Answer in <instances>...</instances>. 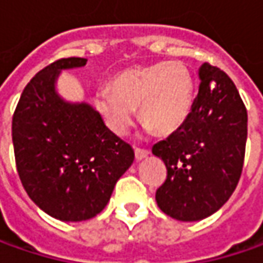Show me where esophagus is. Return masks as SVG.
I'll return each mask as SVG.
<instances>
[{"instance_id": "esophagus-1", "label": "esophagus", "mask_w": 263, "mask_h": 263, "mask_svg": "<svg viewBox=\"0 0 263 263\" xmlns=\"http://www.w3.org/2000/svg\"><path fill=\"white\" fill-rule=\"evenodd\" d=\"M149 155V151L147 149H135V157H136V161H142Z\"/></svg>"}]
</instances>
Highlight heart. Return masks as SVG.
<instances>
[{"label":"heart","instance_id":"b5f03b06","mask_svg":"<svg viewBox=\"0 0 263 263\" xmlns=\"http://www.w3.org/2000/svg\"><path fill=\"white\" fill-rule=\"evenodd\" d=\"M95 95V108L116 136H126L136 120L145 130L171 135L186 123L195 99V80L181 61H159L123 70Z\"/></svg>","mask_w":263,"mask_h":263}]
</instances>
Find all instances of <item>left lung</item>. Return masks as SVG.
I'll use <instances>...</instances> for the list:
<instances>
[{"mask_svg": "<svg viewBox=\"0 0 263 263\" xmlns=\"http://www.w3.org/2000/svg\"><path fill=\"white\" fill-rule=\"evenodd\" d=\"M199 80L186 123L152 147L167 167L155 195L158 206L186 222L212 215L233 195L248 139V111L233 80L206 63Z\"/></svg>", "mask_w": 263, "mask_h": 263, "instance_id": "1", "label": "left lung"}]
</instances>
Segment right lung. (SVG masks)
I'll return each mask as SVG.
<instances>
[{
    "mask_svg": "<svg viewBox=\"0 0 263 263\" xmlns=\"http://www.w3.org/2000/svg\"><path fill=\"white\" fill-rule=\"evenodd\" d=\"M86 63L71 57L41 70L13 116L15 165L26 193L48 215L66 222L96 217L135 161L132 146L105 126L93 106L68 102L57 92L61 70Z\"/></svg>",
    "mask_w": 263,
    "mask_h": 263,
    "instance_id": "add662e5",
    "label": "right lung"
}]
</instances>
